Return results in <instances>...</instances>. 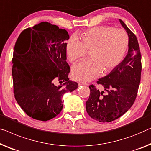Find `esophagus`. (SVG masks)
<instances>
[{"mask_svg": "<svg viewBox=\"0 0 151 151\" xmlns=\"http://www.w3.org/2000/svg\"><path fill=\"white\" fill-rule=\"evenodd\" d=\"M78 85H79V86H81V85H87V84L86 82H78Z\"/></svg>", "mask_w": 151, "mask_h": 151, "instance_id": "esophagus-1", "label": "esophagus"}]
</instances>
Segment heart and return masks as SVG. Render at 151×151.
Listing matches in <instances>:
<instances>
[{
    "label": "heart",
    "mask_w": 151,
    "mask_h": 151,
    "mask_svg": "<svg viewBox=\"0 0 151 151\" xmlns=\"http://www.w3.org/2000/svg\"><path fill=\"white\" fill-rule=\"evenodd\" d=\"M82 41L72 37L67 43V54L71 63L85 57L91 52V60L82 61L72 69L77 80H89L102 73L111 71L121 62L127 49V32L110 26H99L81 32Z\"/></svg>",
    "instance_id": "heart-1"
}]
</instances>
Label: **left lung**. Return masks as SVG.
<instances>
[{
  "label": "left lung",
  "mask_w": 151,
  "mask_h": 151,
  "mask_svg": "<svg viewBox=\"0 0 151 151\" xmlns=\"http://www.w3.org/2000/svg\"><path fill=\"white\" fill-rule=\"evenodd\" d=\"M120 22L129 36V50L123 60L108 75L97 81L99 91L89 86L90 96L86 102V112L94 120L108 123L121 117L136 99L141 80L142 56L136 36L121 19Z\"/></svg>",
  "instance_id": "left-lung-1"
}]
</instances>
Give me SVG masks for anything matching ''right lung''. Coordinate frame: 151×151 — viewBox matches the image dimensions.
Here are the masks:
<instances>
[{"label":"right lung","mask_w":151,"mask_h":151,"mask_svg":"<svg viewBox=\"0 0 151 151\" xmlns=\"http://www.w3.org/2000/svg\"><path fill=\"white\" fill-rule=\"evenodd\" d=\"M67 30L43 22L21 32L15 44L12 76L16 100L28 116L41 121L62 110L63 95L78 88L69 80ZM60 81L58 87L54 84Z\"/></svg>","instance_id":"add662e5"}]
</instances>
